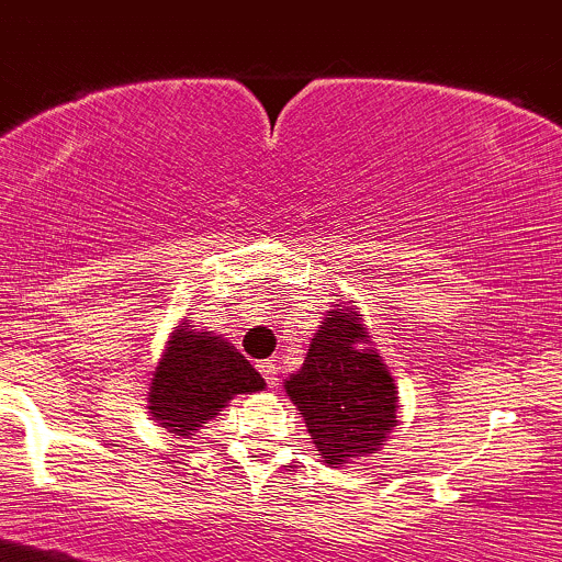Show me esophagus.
I'll return each instance as SVG.
<instances>
[{
	"instance_id": "34e87169",
	"label": "esophagus",
	"mask_w": 562,
	"mask_h": 562,
	"mask_svg": "<svg viewBox=\"0 0 562 562\" xmlns=\"http://www.w3.org/2000/svg\"><path fill=\"white\" fill-rule=\"evenodd\" d=\"M259 373H262V379H265V384L268 386H279V362L276 360H265V362H259Z\"/></svg>"
}]
</instances>
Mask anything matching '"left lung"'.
I'll use <instances>...</instances> for the list:
<instances>
[{
	"instance_id": "1",
	"label": "left lung",
	"mask_w": 562,
	"mask_h": 562,
	"mask_svg": "<svg viewBox=\"0 0 562 562\" xmlns=\"http://www.w3.org/2000/svg\"><path fill=\"white\" fill-rule=\"evenodd\" d=\"M355 316L329 311L311 338L303 368L283 384L303 411L316 452L329 468L379 452L397 422L392 375L375 351L357 349V340L366 335Z\"/></svg>"
}]
</instances>
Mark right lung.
<instances>
[{
  "instance_id": "obj_1",
  "label": "right lung",
  "mask_w": 562,
  "mask_h": 562,
  "mask_svg": "<svg viewBox=\"0 0 562 562\" xmlns=\"http://www.w3.org/2000/svg\"><path fill=\"white\" fill-rule=\"evenodd\" d=\"M265 390L262 375L227 340L211 333L178 327L167 340L165 357L154 370L151 414L167 432L192 438L235 395Z\"/></svg>"
}]
</instances>
